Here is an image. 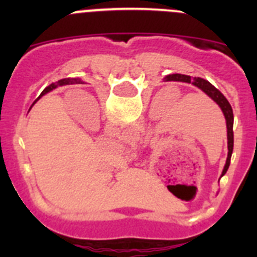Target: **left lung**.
<instances>
[{"mask_svg": "<svg viewBox=\"0 0 257 257\" xmlns=\"http://www.w3.org/2000/svg\"><path fill=\"white\" fill-rule=\"evenodd\" d=\"M165 81H180V82H187L192 83L196 87H198L199 90L205 92L208 97H211L215 103L219 105V108L221 109L222 114L225 117L226 121V138H228V157H226V162L224 169H222L221 176L226 174L229 169V165H230V158L231 153H233V145H234V134H233V122H234V115H233V109L231 105L229 104V101L226 100V97L221 94V92L217 90L213 85H211L207 79H203L201 77H194V78H190V76H185V74H170V76L165 77Z\"/></svg>", "mask_w": 257, "mask_h": 257, "instance_id": "left-lung-1", "label": "left lung"}]
</instances>
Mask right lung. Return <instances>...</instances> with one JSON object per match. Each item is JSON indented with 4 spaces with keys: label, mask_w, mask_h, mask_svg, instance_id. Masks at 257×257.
I'll list each match as a JSON object with an SVG mask.
<instances>
[{
    "label": "right lung",
    "mask_w": 257,
    "mask_h": 257,
    "mask_svg": "<svg viewBox=\"0 0 257 257\" xmlns=\"http://www.w3.org/2000/svg\"><path fill=\"white\" fill-rule=\"evenodd\" d=\"M72 83H83V81H82V79H79V78H63V79H59L58 82L51 83V85H50V86H47V87L45 88L44 91H42L41 96H42V95H45V94H47V92L52 91V90H55V88L59 87V86L72 85ZM38 99H40V97H38ZM38 99H37V100H38ZM37 100H36V101H37ZM36 101H35V103H36ZM35 103H33V104H35Z\"/></svg>",
    "instance_id": "1"
}]
</instances>
